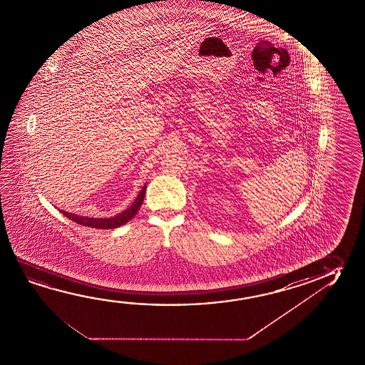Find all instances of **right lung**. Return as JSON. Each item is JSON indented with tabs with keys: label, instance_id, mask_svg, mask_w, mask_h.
Wrapping results in <instances>:
<instances>
[{
	"label": "right lung",
	"instance_id": "right-lung-1",
	"mask_svg": "<svg viewBox=\"0 0 365 365\" xmlns=\"http://www.w3.org/2000/svg\"><path fill=\"white\" fill-rule=\"evenodd\" d=\"M145 191H146V185L143 187V190L138 193V197L135 200V202L132 203L131 206L128 209L120 212L114 217H108V219H101V217H86V216H78L76 214H71V212H67V211H62L61 212L63 215L68 217L70 220L78 222L80 225H84V227H96V229H114V227H122L125 225V222L131 220L133 216L138 214V210L141 207V205L144 202Z\"/></svg>",
	"mask_w": 365,
	"mask_h": 365
}]
</instances>
